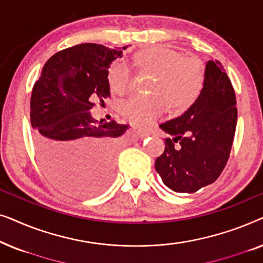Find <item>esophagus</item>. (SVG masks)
I'll use <instances>...</instances> for the list:
<instances>
[{"instance_id": "esophagus-1", "label": "esophagus", "mask_w": 263, "mask_h": 263, "mask_svg": "<svg viewBox=\"0 0 263 263\" xmlns=\"http://www.w3.org/2000/svg\"><path fill=\"white\" fill-rule=\"evenodd\" d=\"M136 132H138V135L141 136V138H146V136H148L151 134L149 130H147V129H142V128H139Z\"/></svg>"}]
</instances>
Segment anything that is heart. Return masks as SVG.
Segmentation results:
<instances>
[{"label":"heart","instance_id":"b5f03b06","mask_svg":"<svg viewBox=\"0 0 263 263\" xmlns=\"http://www.w3.org/2000/svg\"><path fill=\"white\" fill-rule=\"evenodd\" d=\"M139 73L154 75L151 96H133L121 104V112L136 125H148L167 109L182 111L189 107L200 95L204 80V68L195 57L181 53L165 45H151L133 57ZM109 84L122 92L130 84V71L124 63L111 64Z\"/></svg>","mask_w":263,"mask_h":263}]
</instances>
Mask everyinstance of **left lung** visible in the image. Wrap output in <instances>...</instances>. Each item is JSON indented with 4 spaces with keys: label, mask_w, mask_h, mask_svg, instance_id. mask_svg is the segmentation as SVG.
<instances>
[{
    "label": "left lung",
    "mask_w": 263,
    "mask_h": 263,
    "mask_svg": "<svg viewBox=\"0 0 263 263\" xmlns=\"http://www.w3.org/2000/svg\"><path fill=\"white\" fill-rule=\"evenodd\" d=\"M236 95L219 61H208L203 87L182 116L159 127L170 136L156 160L164 184L176 193H195L224 170L236 132Z\"/></svg>",
    "instance_id": "obj_1"
}]
</instances>
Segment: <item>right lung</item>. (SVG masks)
I'll return each instance as SVG.
<instances>
[{
  "mask_svg": "<svg viewBox=\"0 0 263 263\" xmlns=\"http://www.w3.org/2000/svg\"><path fill=\"white\" fill-rule=\"evenodd\" d=\"M127 46L84 43L50 57L31 96L34 146L46 175L74 195L91 196L110 184L127 124L95 120V100L110 97L107 73Z\"/></svg>",
  "mask_w": 263,
  "mask_h": 263,
  "instance_id": "add662e5",
  "label": "right lung"
}]
</instances>
